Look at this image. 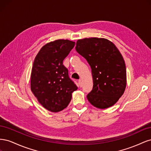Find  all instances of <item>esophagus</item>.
I'll return each instance as SVG.
<instances>
[{
  "label": "esophagus",
  "instance_id": "34e87169",
  "mask_svg": "<svg viewBox=\"0 0 151 151\" xmlns=\"http://www.w3.org/2000/svg\"><path fill=\"white\" fill-rule=\"evenodd\" d=\"M79 84L80 87H82V86H83V82H82V81L81 79L79 80Z\"/></svg>",
  "mask_w": 151,
  "mask_h": 151
}]
</instances>
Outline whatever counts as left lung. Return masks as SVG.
I'll list each match as a JSON object with an SVG mask.
<instances>
[{
    "mask_svg": "<svg viewBox=\"0 0 151 151\" xmlns=\"http://www.w3.org/2000/svg\"><path fill=\"white\" fill-rule=\"evenodd\" d=\"M76 50L92 71L93 88L87 96L89 103L99 109L113 106L127 85L126 66L119 50L111 41L102 38L78 40Z\"/></svg>",
    "mask_w": 151,
    "mask_h": 151,
    "instance_id": "8db88e82",
    "label": "left lung"
}]
</instances>
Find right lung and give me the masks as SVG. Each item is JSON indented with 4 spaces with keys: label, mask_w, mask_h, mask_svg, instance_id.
<instances>
[{
    "label": "right lung",
    "mask_w": 151,
    "mask_h": 151,
    "mask_svg": "<svg viewBox=\"0 0 151 151\" xmlns=\"http://www.w3.org/2000/svg\"><path fill=\"white\" fill-rule=\"evenodd\" d=\"M75 42L57 40L45 44L35 58L31 74V90L38 101L51 112L65 109L77 87L63 65Z\"/></svg>",
    "instance_id": "1"
}]
</instances>
